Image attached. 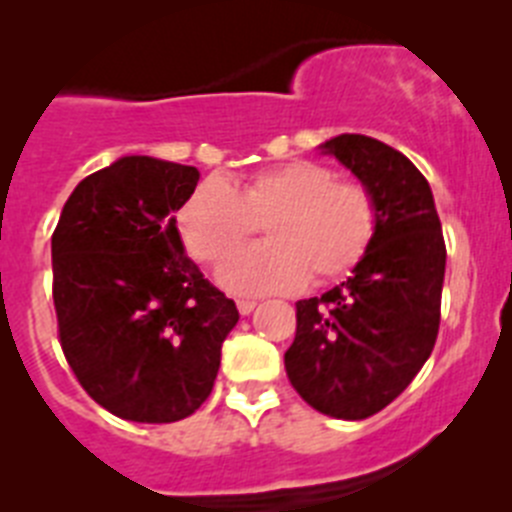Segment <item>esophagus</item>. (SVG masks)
<instances>
[{
	"instance_id": "34e87169",
	"label": "esophagus",
	"mask_w": 512,
	"mask_h": 512,
	"mask_svg": "<svg viewBox=\"0 0 512 512\" xmlns=\"http://www.w3.org/2000/svg\"><path fill=\"white\" fill-rule=\"evenodd\" d=\"M235 305H238V312H241V315H251L253 307H256V302H253V300H238Z\"/></svg>"
}]
</instances>
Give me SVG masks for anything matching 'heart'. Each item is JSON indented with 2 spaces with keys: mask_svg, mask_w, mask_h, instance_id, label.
<instances>
[{
  "mask_svg": "<svg viewBox=\"0 0 512 512\" xmlns=\"http://www.w3.org/2000/svg\"><path fill=\"white\" fill-rule=\"evenodd\" d=\"M261 224L266 244L220 266V282L238 295L289 292L302 282L330 284L364 261L379 228L377 197L366 184L338 179L318 161H284L230 187L210 176L176 212L184 248L217 264Z\"/></svg>",
  "mask_w": 512,
  "mask_h": 512,
  "instance_id": "1",
  "label": "heart"
}]
</instances>
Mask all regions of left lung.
<instances>
[{"instance_id": "8db88e82", "label": "left lung", "mask_w": 512, "mask_h": 512, "mask_svg": "<svg viewBox=\"0 0 512 512\" xmlns=\"http://www.w3.org/2000/svg\"><path fill=\"white\" fill-rule=\"evenodd\" d=\"M323 148L372 189L379 228L346 282L297 302L284 369L310 408L364 420L402 395L436 346L446 243L431 187L410 158L354 133Z\"/></svg>"}]
</instances>
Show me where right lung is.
Instances as JSON below:
<instances>
[{"mask_svg": "<svg viewBox=\"0 0 512 512\" xmlns=\"http://www.w3.org/2000/svg\"><path fill=\"white\" fill-rule=\"evenodd\" d=\"M194 166L125 156L81 179L51 238L58 341L104 410L174 423L210 397L235 302L184 256Z\"/></svg>", "mask_w": 512, "mask_h": 512, "instance_id": "obj_1", "label": "right lung"}]
</instances>
